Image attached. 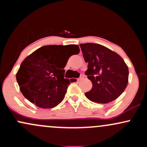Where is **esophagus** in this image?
<instances>
[{
  "mask_svg": "<svg viewBox=\"0 0 147 147\" xmlns=\"http://www.w3.org/2000/svg\"><path fill=\"white\" fill-rule=\"evenodd\" d=\"M83 78H84V75H81L80 77H79V78L77 79V80H80V79H83Z\"/></svg>",
  "mask_w": 147,
  "mask_h": 147,
  "instance_id": "esophagus-1",
  "label": "esophagus"
}]
</instances>
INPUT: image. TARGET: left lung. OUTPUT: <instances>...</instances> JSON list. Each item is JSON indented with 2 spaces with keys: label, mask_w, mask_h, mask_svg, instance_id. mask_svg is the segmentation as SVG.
I'll return each instance as SVG.
<instances>
[{
  "label": "left lung",
  "mask_w": 147,
  "mask_h": 147,
  "mask_svg": "<svg viewBox=\"0 0 147 147\" xmlns=\"http://www.w3.org/2000/svg\"><path fill=\"white\" fill-rule=\"evenodd\" d=\"M79 46L84 60L88 63L85 75L92 84V89L85 95L99 104L113 102L127 86L129 68L124 61L102 45L87 43Z\"/></svg>",
  "instance_id": "8db88e82"
}]
</instances>
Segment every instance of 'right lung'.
<instances>
[{
    "instance_id": "right-lung-1",
    "label": "right lung",
    "mask_w": 147,
    "mask_h": 147,
    "mask_svg": "<svg viewBox=\"0 0 147 147\" xmlns=\"http://www.w3.org/2000/svg\"><path fill=\"white\" fill-rule=\"evenodd\" d=\"M62 45H45L27 57L20 65L16 81L27 99L42 109H51L62 102L70 80L64 78L68 58ZM69 49L78 54L77 45Z\"/></svg>"
}]
</instances>
